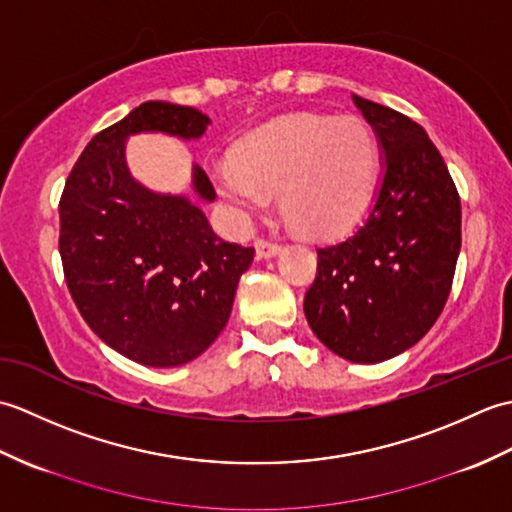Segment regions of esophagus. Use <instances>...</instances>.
<instances>
[{
    "instance_id": "34e87169",
    "label": "esophagus",
    "mask_w": 512,
    "mask_h": 512,
    "mask_svg": "<svg viewBox=\"0 0 512 512\" xmlns=\"http://www.w3.org/2000/svg\"><path fill=\"white\" fill-rule=\"evenodd\" d=\"M255 250L259 259H270L281 253V246L275 242H268V239H257L255 242Z\"/></svg>"
}]
</instances>
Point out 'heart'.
<instances>
[{"instance_id": "b5f03b06", "label": "heart", "mask_w": 512, "mask_h": 512, "mask_svg": "<svg viewBox=\"0 0 512 512\" xmlns=\"http://www.w3.org/2000/svg\"><path fill=\"white\" fill-rule=\"evenodd\" d=\"M378 147L361 116L292 114L250 134L215 165V191L239 224L262 215L279 191L286 220L312 237L350 228L374 187Z\"/></svg>"}]
</instances>
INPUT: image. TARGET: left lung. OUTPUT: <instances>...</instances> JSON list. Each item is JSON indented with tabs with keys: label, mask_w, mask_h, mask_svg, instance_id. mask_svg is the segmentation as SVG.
I'll use <instances>...</instances> for the list:
<instances>
[{
	"label": "left lung",
	"mask_w": 512,
	"mask_h": 512,
	"mask_svg": "<svg viewBox=\"0 0 512 512\" xmlns=\"http://www.w3.org/2000/svg\"><path fill=\"white\" fill-rule=\"evenodd\" d=\"M383 154L374 204L339 244L317 248L303 312L317 339L352 363L416 345L449 299L462 244L458 189L427 132L391 107L352 94Z\"/></svg>",
	"instance_id": "left-lung-1"
}]
</instances>
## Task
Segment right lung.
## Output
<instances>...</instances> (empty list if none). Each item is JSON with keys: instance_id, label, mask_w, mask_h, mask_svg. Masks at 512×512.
I'll use <instances>...</instances> for the list:
<instances>
[{"instance_id": "add662e5", "label": "right lung", "mask_w": 512, "mask_h": 512, "mask_svg": "<svg viewBox=\"0 0 512 512\" xmlns=\"http://www.w3.org/2000/svg\"><path fill=\"white\" fill-rule=\"evenodd\" d=\"M211 118L147 101L96 134L72 167L59 202L65 284L92 332L132 361L178 367L198 358L231 317L255 248L224 242L187 195L156 193L129 173L127 138L198 140ZM191 189L215 200L193 165Z\"/></svg>"}]
</instances>
